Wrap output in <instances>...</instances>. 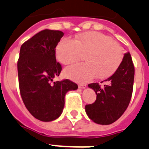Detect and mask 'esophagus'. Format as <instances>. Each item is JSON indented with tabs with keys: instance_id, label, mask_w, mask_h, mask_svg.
I'll return each instance as SVG.
<instances>
[{
	"instance_id": "1",
	"label": "esophagus",
	"mask_w": 149,
	"mask_h": 149,
	"mask_svg": "<svg viewBox=\"0 0 149 149\" xmlns=\"http://www.w3.org/2000/svg\"><path fill=\"white\" fill-rule=\"evenodd\" d=\"M79 88L84 89L86 88V85H85V84H79Z\"/></svg>"
}]
</instances>
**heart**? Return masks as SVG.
<instances>
[{
    "mask_svg": "<svg viewBox=\"0 0 149 149\" xmlns=\"http://www.w3.org/2000/svg\"><path fill=\"white\" fill-rule=\"evenodd\" d=\"M56 58L64 65L74 64L83 55L85 63L64 70V76L76 82H85L96 76L110 77L121 65L124 50L108 36L96 31L80 33L73 40L63 39L57 45Z\"/></svg>",
    "mask_w": 149,
    "mask_h": 149,
    "instance_id": "b5f03b06",
    "label": "heart"
}]
</instances>
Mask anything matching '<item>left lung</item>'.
<instances>
[{
	"label": "left lung",
	"instance_id": "1",
	"mask_svg": "<svg viewBox=\"0 0 149 149\" xmlns=\"http://www.w3.org/2000/svg\"><path fill=\"white\" fill-rule=\"evenodd\" d=\"M134 71L130 54L125 53L117 71L103 81L105 85L101 87L98 83L89 84L88 87L97 94L95 102L85 106V112L90 119L99 125H107L122 116L131 99Z\"/></svg>",
	"mask_w": 149,
	"mask_h": 149
}]
</instances>
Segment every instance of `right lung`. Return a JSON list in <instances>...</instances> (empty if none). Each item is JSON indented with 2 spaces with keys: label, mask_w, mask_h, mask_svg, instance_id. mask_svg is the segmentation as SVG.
I'll return each instance as SVG.
<instances>
[{
  "label": "right lung",
  "mask_w": 149,
  "mask_h": 149,
  "mask_svg": "<svg viewBox=\"0 0 149 149\" xmlns=\"http://www.w3.org/2000/svg\"><path fill=\"white\" fill-rule=\"evenodd\" d=\"M63 36L60 31L46 29L21 46L17 63L21 97L30 113L40 121L57 119L64 107L67 91L78 88L69 79L52 83L61 71L55 48Z\"/></svg>",
  "instance_id": "right-lung-1"
}]
</instances>
